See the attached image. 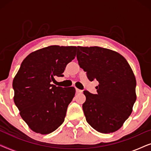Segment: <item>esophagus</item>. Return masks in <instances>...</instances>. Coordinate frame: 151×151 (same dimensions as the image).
<instances>
[{
    "label": "esophagus",
    "instance_id": "esophagus-1",
    "mask_svg": "<svg viewBox=\"0 0 151 151\" xmlns=\"http://www.w3.org/2000/svg\"><path fill=\"white\" fill-rule=\"evenodd\" d=\"M76 93H82V90L78 89V88H76Z\"/></svg>",
    "mask_w": 151,
    "mask_h": 151
}]
</instances>
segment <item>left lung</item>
<instances>
[{"mask_svg": "<svg viewBox=\"0 0 151 151\" xmlns=\"http://www.w3.org/2000/svg\"><path fill=\"white\" fill-rule=\"evenodd\" d=\"M77 59L90 81L96 80L98 93L84 91L82 109L86 122L102 133L122 127L133 111L137 96L136 79L124 58L116 51L100 47H78Z\"/></svg>", "mask_w": 151, "mask_h": 151, "instance_id": "1", "label": "left lung"}]
</instances>
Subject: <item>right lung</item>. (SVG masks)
<instances>
[{"mask_svg": "<svg viewBox=\"0 0 151 151\" xmlns=\"http://www.w3.org/2000/svg\"><path fill=\"white\" fill-rule=\"evenodd\" d=\"M77 47L52 45L29 54L13 80L14 101L28 127L46 135L65 121L68 105L76 89L52 84L63 77L65 67L75 58Z\"/></svg>", "mask_w": 151, "mask_h": 151, "instance_id": "obj_1", "label": "right lung"}]
</instances>
